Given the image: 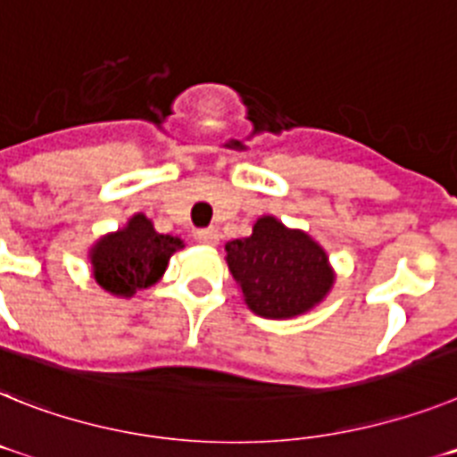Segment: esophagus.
<instances>
[{
  "mask_svg": "<svg viewBox=\"0 0 457 457\" xmlns=\"http://www.w3.org/2000/svg\"><path fill=\"white\" fill-rule=\"evenodd\" d=\"M195 241L202 246H216L218 244V232L213 228H199L195 229Z\"/></svg>",
  "mask_w": 457,
  "mask_h": 457,
  "instance_id": "34e87169",
  "label": "esophagus"
}]
</instances>
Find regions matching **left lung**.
<instances>
[{
  "label": "left lung",
  "mask_w": 457,
  "mask_h": 457,
  "mask_svg": "<svg viewBox=\"0 0 457 457\" xmlns=\"http://www.w3.org/2000/svg\"><path fill=\"white\" fill-rule=\"evenodd\" d=\"M225 251L246 304L262 318L300 316L323 300L332 286L323 248L271 216L260 218L251 237L229 241Z\"/></svg>",
  "instance_id": "8db88e82"
}]
</instances>
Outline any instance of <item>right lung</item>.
Wrapping results in <instances>:
<instances>
[{
  "label": "right lung",
  "instance_id": "add662e5",
  "mask_svg": "<svg viewBox=\"0 0 457 457\" xmlns=\"http://www.w3.org/2000/svg\"><path fill=\"white\" fill-rule=\"evenodd\" d=\"M183 248L179 237L160 235L145 216H134L128 228L109 235L92 248V271L104 290L132 297L164 274L171 253Z\"/></svg>",
  "mask_w": 457,
  "mask_h": 457
}]
</instances>
